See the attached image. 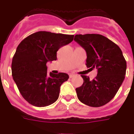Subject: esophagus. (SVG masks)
Masks as SVG:
<instances>
[{
    "label": "esophagus",
    "mask_w": 134,
    "mask_h": 134,
    "mask_svg": "<svg viewBox=\"0 0 134 134\" xmlns=\"http://www.w3.org/2000/svg\"><path fill=\"white\" fill-rule=\"evenodd\" d=\"M74 74H69V78H73L74 76Z\"/></svg>",
    "instance_id": "obj_1"
}]
</instances>
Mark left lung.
<instances>
[{"label":"left lung","instance_id":"1","mask_svg":"<svg viewBox=\"0 0 134 134\" xmlns=\"http://www.w3.org/2000/svg\"><path fill=\"white\" fill-rule=\"evenodd\" d=\"M74 40L86 50V65L97 68V76L90 80L81 75L83 83L76 88L79 99L86 105L99 107L110 102L125 79L127 62L120 48L99 34L76 35Z\"/></svg>","mask_w":134,"mask_h":134}]
</instances>
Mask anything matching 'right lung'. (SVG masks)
Returning a JSON list of instances; mask_svg holds the SVG:
<instances>
[{
	"label": "right lung",
	"instance_id": "1",
	"mask_svg": "<svg viewBox=\"0 0 134 134\" xmlns=\"http://www.w3.org/2000/svg\"><path fill=\"white\" fill-rule=\"evenodd\" d=\"M73 35L39 31L23 40L14 55L12 74L24 99L37 107L53 104L61 85L69 79L65 73L47 74L46 63L56 60L57 51L73 41Z\"/></svg>",
	"mask_w": 134,
	"mask_h": 134
}]
</instances>
